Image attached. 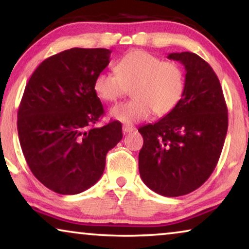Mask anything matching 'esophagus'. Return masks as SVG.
Instances as JSON below:
<instances>
[{
    "instance_id": "obj_1",
    "label": "esophagus",
    "mask_w": 249,
    "mask_h": 249,
    "mask_svg": "<svg viewBox=\"0 0 249 249\" xmlns=\"http://www.w3.org/2000/svg\"><path fill=\"white\" fill-rule=\"evenodd\" d=\"M135 127L134 125H130V124H124L122 125V132H124V134L125 135V134H129V132H132L135 130Z\"/></svg>"
}]
</instances>
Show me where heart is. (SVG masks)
<instances>
[{"label":"heart","instance_id":"heart-1","mask_svg":"<svg viewBox=\"0 0 249 249\" xmlns=\"http://www.w3.org/2000/svg\"><path fill=\"white\" fill-rule=\"evenodd\" d=\"M115 73L100 72L94 90L104 102H115L130 88V101L115 105L110 115L125 124H132L155 115L169 114L178 107L186 88L182 67L164 61L145 51H132L114 66Z\"/></svg>","mask_w":249,"mask_h":249}]
</instances>
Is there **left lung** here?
Instances as JSON below:
<instances>
[{"instance_id":"1","label":"left lung","mask_w":249,"mask_h":249,"mask_svg":"<svg viewBox=\"0 0 249 249\" xmlns=\"http://www.w3.org/2000/svg\"><path fill=\"white\" fill-rule=\"evenodd\" d=\"M186 69V88L175 110L139 128L144 145L139 173L146 186L166 197L189 194L209 179L222 152L228 108L219 78L195 53H170Z\"/></svg>"}]
</instances>
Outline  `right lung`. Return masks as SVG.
Instances as JSON below:
<instances>
[{
  "instance_id": "right-lung-1",
  "label": "right lung",
  "mask_w": 249,
  "mask_h": 249,
  "mask_svg": "<svg viewBox=\"0 0 249 249\" xmlns=\"http://www.w3.org/2000/svg\"><path fill=\"white\" fill-rule=\"evenodd\" d=\"M107 49L66 50L44 60L26 85L18 135L33 175L61 195L83 193L103 175L107 152L122 139V125L95 128L104 108L94 80L110 62Z\"/></svg>"
}]
</instances>
